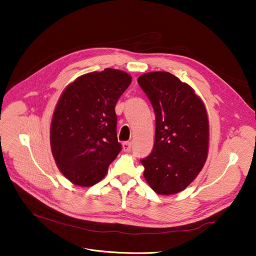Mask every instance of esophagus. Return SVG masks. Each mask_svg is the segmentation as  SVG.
I'll use <instances>...</instances> for the list:
<instances>
[{
  "mask_svg": "<svg viewBox=\"0 0 256 256\" xmlns=\"http://www.w3.org/2000/svg\"><path fill=\"white\" fill-rule=\"evenodd\" d=\"M130 148H132L130 142H124V143L122 144V150H124V152H130Z\"/></svg>",
  "mask_w": 256,
  "mask_h": 256,
  "instance_id": "34e87169",
  "label": "esophagus"
}]
</instances>
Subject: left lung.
<instances>
[{
	"mask_svg": "<svg viewBox=\"0 0 256 256\" xmlns=\"http://www.w3.org/2000/svg\"><path fill=\"white\" fill-rule=\"evenodd\" d=\"M138 84L156 114L154 150L141 160L144 178L160 195L180 193L197 178L208 158L206 104L190 85L167 72L141 74Z\"/></svg>",
	"mask_w": 256,
	"mask_h": 256,
	"instance_id": "obj_1",
	"label": "left lung"
}]
</instances>
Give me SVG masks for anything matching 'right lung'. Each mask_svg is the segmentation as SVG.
Listing matches in <instances>:
<instances>
[{
	"label": "right lung",
	"instance_id": "add662e5",
	"mask_svg": "<svg viewBox=\"0 0 256 256\" xmlns=\"http://www.w3.org/2000/svg\"><path fill=\"white\" fill-rule=\"evenodd\" d=\"M130 83L128 72L106 68L78 76L61 93L50 142L58 169L72 184H98L120 152L115 106Z\"/></svg>",
	"mask_w": 256,
	"mask_h": 256
}]
</instances>
